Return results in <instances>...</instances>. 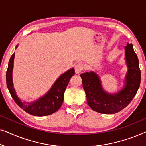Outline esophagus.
I'll list each match as a JSON object with an SVG mask.
<instances>
[{
  "mask_svg": "<svg viewBox=\"0 0 146 146\" xmlns=\"http://www.w3.org/2000/svg\"><path fill=\"white\" fill-rule=\"evenodd\" d=\"M75 68V72L76 74H79L80 72H81L82 71L84 70V64L82 63H78L75 65L74 66Z\"/></svg>",
  "mask_w": 146,
  "mask_h": 146,
  "instance_id": "34e87169",
  "label": "esophagus"
}]
</instances>
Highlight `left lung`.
Instances as JSON below:
<instances>
[{
    "label": "left lung",
    "mask_w": 146,
    "mask_h": 146,
    "mask_svg": "<svg viewBox=\"0 0 146 146\" xmlns=\"http://www.w3.org/2000/svg\"><path fill=\"white\" fill-rule=\"evenodd\" d=\"M125 48L128 71L125 87L119 92L110 94L104 91L98 76L94 72L80 75L88 104L94 111L105 114L117 113L126 107L136 94L141 81L139 60L131 44L127 43Z\"/></svg>",
    "instance_id": "obj_1"
}]
</instances>
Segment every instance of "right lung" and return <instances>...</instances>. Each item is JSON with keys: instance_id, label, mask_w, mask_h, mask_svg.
<instances>
[{"instance_id": "add662e5", "label": "right lung", "mask_w": 146, "mask_h": 146, "mask_svg": "<svg viewBox=\"0 0 146 146\" xmlns=\"http://www.w3.org/2000/svg\"><path fill=\"white\" fill-rule=\"evenodd\" d=\"M15 53L10 58L6 74V81L12 98L19 107L29 114L36 116H44L52 114L59 110L63 103L64 94L70 80L74 75V69L72 68L60 76L46 94L33 103L23 102L16 94L13 84L12 72Z\"/></svg>"}]
</instances>
